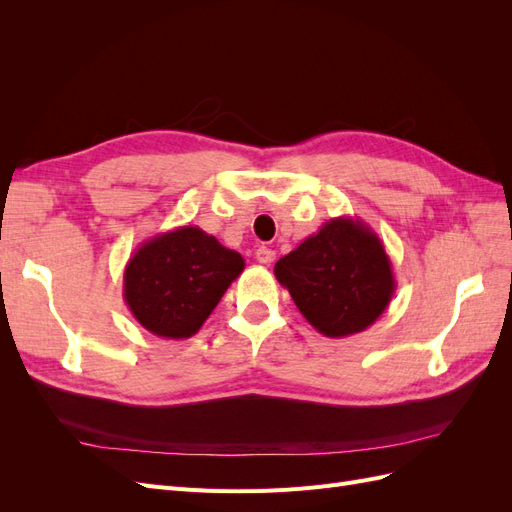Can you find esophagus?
Segmentation results:
<instances>
[{
  "instance_id": "1",
  "label": "esophagus",
  "mask_w": 512,
  "mask_h": 512,
  "mask_svg": "<svg viewBox=\"0 0 512 512\" xmlns=\"http://www.w3.org/2000/svg\"><path fill=\"white\" fill-rule=\"evenodd\" d=\"M256 260L258 262H262V265H269V262H273L275 260V250H271V247H258L256 250Z\"/></svg>"
}]
</instances>
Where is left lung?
I'll list each match as a JSON object with an SVG mask.
<instances>
[{"instance_id":"1","label":"left lung","mask_w":512,"mask_h":512,"mask_svg":"<svg viewBox=\"0 0 512 512\" xmlns=\"http://www.w3.org/2000/svg\"><path fill=\"white\" fill-rule=\"evenodd\" d=\"M303 318L327 337L371 327L395 294L391 258L380 237L359 218H333L297 250L275 262Z\"/></svg>"}]
</instances>
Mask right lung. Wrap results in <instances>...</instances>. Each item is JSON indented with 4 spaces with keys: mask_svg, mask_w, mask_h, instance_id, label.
I'll list each match as a JSON object with an SVG mask.
<instances>
[{
    "mask_svg": "<svg viewBox=\"0 0 512 512\" xmlns=\"http://www.w3.org/2000/svg\"><path fill=\"white\" fill-rule=\"evenodd\" d=\"M243 269L239 252L198 226H179L138 245L123 271V301L149 333L188 339Z\"/></svg>",
    "mask_w": 512,
    "mask_h": 512,
    "instance_id": "obj_1",
    "label": "right lung"
}]
</instances>
